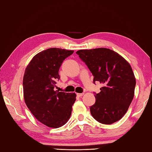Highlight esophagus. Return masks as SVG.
<instances>
[{
    "label": "esophagus",
    "instance_id": "34e87169",
    "mask_svg": "<svg viewBox=\"0 0 152 152\" xmlns=\"http://www.w3.org/2000/svg\"><path fill=\"white\" fill-rule=\"evenodd\" d=\"M84 94V93H77V95L78 96H83Z\"/></svg>",
    "mask_w": 152,
    "mask_h": 152
}]
</instances>
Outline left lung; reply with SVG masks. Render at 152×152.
Instances as JSON below:
<instances>
[{"label":"left lung","mask_w":152,"mask_h":152,"mask_svg":"<svg viewBox=\"0 0 152 152\" xmlns=\"http://www.w3.org/2000/svg\"><path fill=\"white\" fill-rule=\"evenodd\" d=\"M76 53L94 77L93 83L103 85L99 93H94L96 102L90 107L93 118L111 124L126 113L134 96L136 79L130 65L115 51L101 48L81 50Z\"/></svg>","instance_id":"left-lung-1"}]
</instances>
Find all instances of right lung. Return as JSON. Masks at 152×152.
Wrapping results in <instances>:
<instances>
[{"label":"right lung","mask_w":152,"mask_h":152,"mask_svg":"<svg viewBox=\"0 0 152 152\" xmlns=\"http://www.w3.org/2000/svg\"><path fill=\"white\" fill-rule=\"evenodd\" d=\"M74 51L49 48L34 57L25 70L23 78L24 98L30 112L38 121L57 128L69 119L75 93L55 91L60 79L59 70L63 61Z\"/></svg>","instance_id":"add662e5"}]
</instances>
